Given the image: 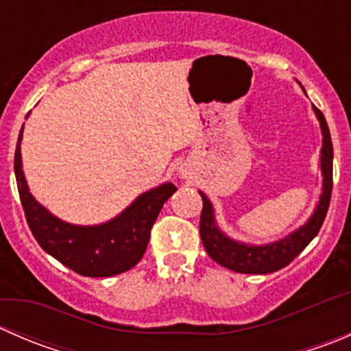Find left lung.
Instances as JSON below:
<instances>
[{
	"label": "left lung",
	"instance_id": "8db88e82",
	"mask_svg": "<svg viewBox=\"0 0 351 351\" xmlns=\"http://www.w3.org/2000/svg\"><path fill=\"white\" fill-rule=\"evenodd\" d=\"M313 108L317 120H319L321 132H323V147H321L323 192H321L319 204L316 205V210H314V214L311 215L306 224L300 226L299 229H295V231L287 234L285 238L278 239V241L260 244V246L234 241V239L228 238L219 229L210 200H208L204 192H198L202 197V202H204V207H202L200 214L202 243H204V247L208 253V256L214 261H217L219 265H222V267L229 268L232 271H238V274H271V271H277L280 268L287 267L297 254L302 253L304 247L313 241L317 232H319L324 217H326L329 200H331L332 144L331 134H329L328 123L323 112L317 110L316 107Z\"/></svg>",
	"mask_w": 351,
	"mask_h": 351
}]
</instances>
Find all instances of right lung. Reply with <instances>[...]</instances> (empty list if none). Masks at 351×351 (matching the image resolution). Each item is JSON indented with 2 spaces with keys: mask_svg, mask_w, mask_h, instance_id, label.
Wrapping results in <instances>:
<instances>
[{
  "mask_svg": "<svg viewBox=\"0 0 351 351\" xmlns=\"http://www.w3.org/2000/svg\"><path fill=\"white\" fill-rule=\"evenodd\" d=\"M22 137L23 127L15 149L16 185L28 228L42 250L83 277H113L136 267L162 205L176 192V186L173 183L156 186L104 224H69L52 215L28 190L22 169Z\"/></svg>",
  "mask_w": 351,
  "mask_h": 351,
  "instance_id": "obj_1",
  "label": "right lung"
}]
</instances>
